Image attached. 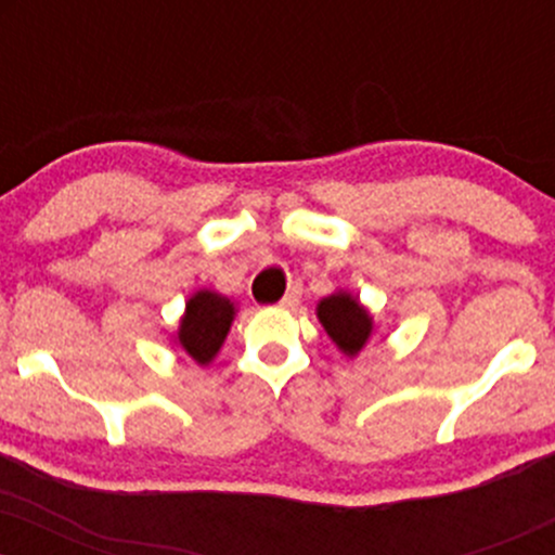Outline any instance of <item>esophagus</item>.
Instances as JSON below:
<instances>
[{"label":"esophagus","instance_id":"34e87169","mask_svg":"<svg viewBox=\"0 0 555 555\" xmlns=\"http://www.w3.org/2000/svg\"><path fill=\"white\" fill-rule=\"evenodd\" d=\"M299 295H302V289H299L297 284H295V286H289V292H286V295L282 297V302H279V308L292 310V308H295V305L299 302Z\"/></svg>","mask_w":555,"mask_h":555}]
</instances>
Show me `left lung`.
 <instances>
[{"mask_svg": "<svg viewBox=\"0 0 555 555\" xmlns=\"http://www.w3.org/2000/svg\"><path fill=\"white\" fill-rule=\"evenodd\" d=\"M315 315L328 339L349 360L358 358L375 334L373 313L360 302V297L347 289H336L328 297L318 299Z\"/></svg>", "mask_w": 555, "mask_h": 555, "instance_id": "8db88e82", "label": "left lung"}]
</instances>
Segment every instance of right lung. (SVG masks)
Masks as SVG:
<instances>
[{
	"instance_id": "right-lung-1",
	"label": "right lung",
	"mask_w": 555,
	"mask_h": 555,
	"mask_svg": "<svg viewBox=\"0 0 555 555\" xmlns=\"http://www.w3.org/2000/svg\"><path fill=\"white\" fill-rule=\"evenodd\" d=\"M234 315H237V302L232 297L203 286L184 302V313L180 315L177 331L171 334V341L195 365L208 367L224 347Z\"/></svg>"
}]
</instances>
